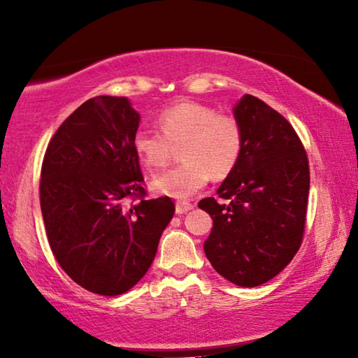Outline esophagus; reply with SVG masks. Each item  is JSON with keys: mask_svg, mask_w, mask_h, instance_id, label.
<instances>
[{"mask_svg": "<svg viewBox=\"0 0 358 358\" xmlns=\"http://www.w3.org/2000/svg\"><path fill=\"white\" fill-rule=\"evenodd\" d=\"M194 205L189 203V202H182V200H179L178 203H176V213L178 215H182V213H187L189 210H192Z\"/></svg>", "mask_w": 358, "mask_h": 358, "instance_id": "1", "label": "esophagus"}]
</instances>
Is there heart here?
<instances>
[{
  "instance_id": "1",
  "label": "heart",
  "mask_w": 358,
  "mask_h": 358,
  "mask_svg": "<svg viewBox=\"0 0 358 358\" xmlns=\"http://www.w3.org/2000/svg\"><path fill=\"white\" fill-rule=\"evenodd\" d=\"M159 130L140 129L134 145L138 158L151 169H161L180 148L182 164L151 180L156 192L187 199L203 189L210 178L224 179L236 168L243 153L244 135L231 114H218L213 107L195 101H180L158 115Z\"/></svg>"
}]
</instances>
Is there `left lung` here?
Instances as JSON below:
<instances>
[{
    "mask_svg": "<svg viewBox=\"0 0 358 358\" xmlns=\"http://www.w3.org/2000/svg\"><path fill=\"white\" fill-rule=\"evenodd\" d=\"M233 114L243 127V153L217 190L228 202H199L213 220L203 251L227 280L257 287L280 273L301 246L310 164L290 122L264 101L244 94Z\"/></svg>",
    "mask_w": 358,
    "mask_h": 358,
    "instance_id": "8db88e82",
    "label": "left lung"
}]
</instances>
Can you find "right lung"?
<instances>
[{"label":"right lung","instance_id":"1","mask_svg":"<svg viewBox=\"0 0 358 358\" xmlns=\"http://www.w3.org/2000/svg\"><path fill=\"white\" fill-rule=\"evenodd\" d=\"M140 114L127 97L81 104L52 136L41 171V208L60 267L97 295L129 292L148 272L174 215L146 199L134 140ZM127 198L137 203L127 208Z\"/></svg>","mask_w":358,"mask_h":358}]
</instances>
